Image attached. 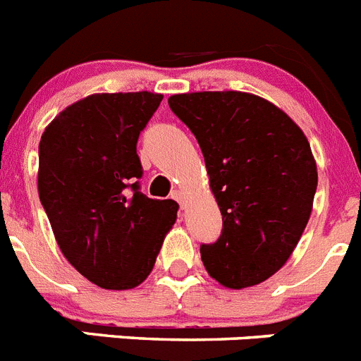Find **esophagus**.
I'll use <instances>...</instances> for the list:
<instances>
[{
    "label": "esophagus",
    "instance_id": "1",
    "mask_svg": "<svg viewBox=\"0 0 361 361\" xmlns=\"http://www.w3.org/2000/svg\"><path fill=\"white\" fill-rule=\"evenodd\" d=\"M171 197H173V199L177 200L178 204H180V208H184V206H186V197H184V193H183V191L175 190L173 193H171Z\"/></svg>",
    "mask_w": 361,
    "mask_h": 361
}]
</instances>
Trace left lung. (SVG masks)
Masks as SVG:
<instances>
[{
  "label": "left lung",
  "instance_id": "left-lung-1",
  "mask_svg": "<svg viewBox=\"0 0 361 361\" xmlns=\"http://www.w3.org/2000/svg\"><path fill=\"white\" fill-rule=\"evenodd\" d=\"M202 149L222 213L216 242L200 245L226 288L257 286L288 262L311 216L317 162L304 132L280 108L245 92L168 99Z\"/></svg>",
  "mask_w": 361,
  "mask_h": 361
}]
</instances>
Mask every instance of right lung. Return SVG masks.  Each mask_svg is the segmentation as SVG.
Masks as SVG:
<instances>
[{
    "label": "right lung",
    "instance_id": "obj_1",
    "mask_svg": "<svg viewBox=\"0 0 361 361\" xmlns=\"http://www.w3.org/2000/svg\"><path fill=\"white\" fill-rule=\"evenodd\" d=\"M161 94H95L63 110L39 142L37 190L70 264L104 289H132L155 266L178 204L141 191L137 141Z\"/></svg>",
    "mask_w": 361,
    "mask_h": 361
}]
</instances>
